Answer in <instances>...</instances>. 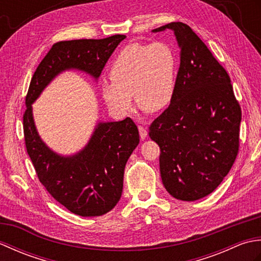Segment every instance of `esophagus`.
I'll return each mask as SVG.
<instances>
[{"instance_id": "1", "label": "esophagus", "mask_w": 261, "mask_h": 261, "mask_svg": "<svg viewBox=\"0 0 261 261\" xmlns=\"http://www.w3.org/2000/svg\"><path fill=\"white\" fill-rule=\"evenodd\" d=\"M138 129H139V134H140V138H141V139H145V138H146L147 135H148L146 127L142 126V125H139V126H138Z\"/></svg>"}]
</instances>
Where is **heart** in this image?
I'll list each match as a JSON object with an SVG mask.
<instances>
[{
    "label": "heart",
    "instance_id": "heart-1",
    "mask_svg": "<svg viewBox=\"0 0 261 261\" xmlns=\"http://www.w3.org/2000/svg\"><path fill=\"white\" fill-rule=\"evenodd\" d=\"M111 80L102 84V94L114 112H130L134 108L132 94L142 110L157 112L167 107L174 94V53L163 42L149 46L131 43L115 57L111 66Z\"/></svg>",
    "mask_w": 261,
    "mask_h": 261
}]
</instances>
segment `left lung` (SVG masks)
<instances>
[{"instance_id":"8db88e82","label":"left lung","mask_w":261,"mask_h":261,"mask_svg":"<svg viewBox=\"0 0 261 261\" xmlns=\"http://www.w3.org/2000/svg\"><path fill=\"white\" fill-rule=\"evenodd\" d=\"M174 30L180 64L169 107L149 126L160 148L163 184L180 201L212 193L239 152L241 108L229 74L191 27L170 22L153 29Z\"/></svg>"}]
</instances>
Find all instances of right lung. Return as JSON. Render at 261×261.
I'll use <instances>...</instances> for the list:
<instances>
[{
    "label": "right lung",
    "instance_id": "1",
    "mask_svg": "<svg viewBox=\"0 0 261 261\" xmlns=\"http://www.w3.org/2000/svg\"><path fill=\"white\" fill-rule=\"evenodd\" d=\"M124 38V35H114L54 43L33 74L25 96L24 142L38 178L58 203L81 216L103 215L120 201L125 164L139 143L138 127L130 118L98 123L82 151L62 157L38 136L31 104L63 70L80 69L98 79Z\"/></svg>",
    "mask_w": 261,
    "mask_h": 261
}]
</instances>
